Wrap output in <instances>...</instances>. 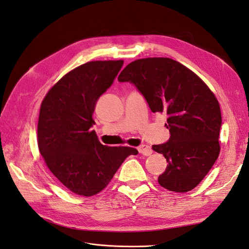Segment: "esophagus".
Here are the masks:
<instances>
[{"instance_id":"1","label":"esophagus","mask_w":249,"mask_h":249,"mask_svg":"<svg viewBox=\"0 0 249 249\" xmlns=\"http://www.w3.org/2000/svg\"><path fill=\"white\" fill-rule=\"evenodd\" d=\"M138 152L140 153V154H142V155H145V156H149L150 154L153 153V149H152V147L150 146H148V145H146V144H142V145H140V146H138Z\"/></svg>"}]
</instances>
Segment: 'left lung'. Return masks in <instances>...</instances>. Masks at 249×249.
<instances>
[{"label":"left lung","instance_id":"8db88e82","mask_svg":"<svg viewBox=\"0 0 249 249\" xmlns=\"http://www.w3.org/2000/svg\"><path fill=\"white\" fill-rule=\"evenodd\" d=\"M119 82H129L153 112L167 114V142L153 145L168 165L158 182L165 189L187 192L212 168L220 152L221 112L203 81L169 58H146L124 67Z\"/></svg>","mask_w":249,"mask_h":249}]
</instances>
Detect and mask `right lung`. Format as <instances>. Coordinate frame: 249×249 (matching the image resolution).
<instances>
[{"label":"right lung","mask_w":249,"mask_h":249,"mask_svg":"<svg viewBox=\"0 0 249 249\" xmlns=\"http://www.w3.org/2000/svg\"><path fill=\"white\" fill-rule=\"evenodd\" d=\"M123 65V60L82 64L66 73L41 103L39 152L59 182L83 196L102 191L126 157L138 154L132 147L103 145L90 131L96 102Z\"/></svg>","instance_id":"obj_1"}]
</instances>
